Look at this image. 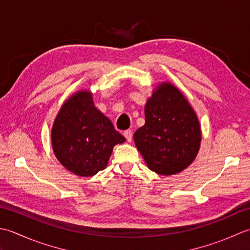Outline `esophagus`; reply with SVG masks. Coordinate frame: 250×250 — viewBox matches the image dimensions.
Segmentation results:
<instances>
[{"label":"esophagus","mask_w":250,"mask_h":250,"mask_svg":"<svg viewBox=\"0 0 250 250\" xmlns=\"http://www.w3.org/2000/svg\"><path fill=\"white\" fill-rule=\"evenodd\" d=\"M124 137H125L127 141L130 142L131 139H132V131H131L130 129L125 130V131H124Z\"/></svg>","instance_id":"obj_1"}]
</instances>
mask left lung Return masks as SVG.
<instances>
[{
	"label": "left lung",
	"instance_id": "obj_1",
	"mask_svg": "<svg viewBox=\"0 0 250 250\" xmlns=\"http://www.w3.org/2000/svg\"><path fill=\"white\" fill-rule=\"evenodd\" d=\"M145 116L134 140L147 167L169 176L190 166L200 150L201 126L181 91L170 83L160 84L146 101Z\"/></svg>",
	"mask_w": 250,
	"mask_h": 250
}]
</instances>
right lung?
Returning a JSON list of instances; mask_svg holds the SVG:
<instances>
[{"instance_id": "right-lung-1", "label": "right lung", "mask_w": 250, "mask_h": 250, "mask_svg": "<svg viewBox=\"0 0 250 250\" xmlns=\"http://www.w3.org/2000/svg\"><path fill=\"white\" fill-rule=\"evenodd\" d=\"M125 138L96 108L93 94L80 90L61 106L52 128L54 153L61 165L81 177H91L108 165L113 147Z\"/></svg>"}]
</instances>
